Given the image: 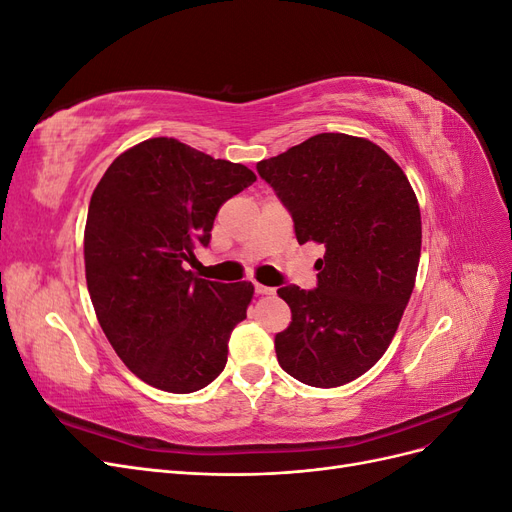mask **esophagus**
Here are the masks:
<instances>
[{
  "instance_id": "1",
  "label": "esophagus",
  "mask_w": 512,
  "mask_h": 512,
  "mask_svg": "<svg viewBox=\"0 0 512 512\" xmlns=\"http://www.w3.org/2000/svg\"><path fill=\"white\" fill-rule=\"evenodd\" d=\"M254 290H256V294H262V297H267V294H273V292H275L273 288H269V286H262V284H256V286H254Z\"/></svg>"
}]
</instances>
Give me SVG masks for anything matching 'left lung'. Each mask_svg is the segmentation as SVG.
<instances>
[{"label":"left lung","instance_id":"left-lung-1","mask_svg":"<svg viewBox=\"0 0 512 512\" xmlns=\"http://www.w3.org/2000/svg\"><path fill=\"white\" fill-rule=\"evenodd\" d=\"M303 245H324L318 288L284 286L292 312L275 335L282 369L318 389L374 367L393 342L416 282L421 209L399 164L361 136L324 132L256 164Z\"/></svg>","mask_w":512,"mask_h":512}]
</instances>
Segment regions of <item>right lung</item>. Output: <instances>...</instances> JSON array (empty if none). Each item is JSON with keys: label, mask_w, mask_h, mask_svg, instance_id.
I'll list each match as a JSON object with an SVG mask.
<instances>
[{"label": "right lung", "mask_w": 512, "mask_h": 512, "mask_svg": "<svg viewBox=\"0 0 512 512\" xmlns=\"http://www.w3.org/2000/svg\"><path fill=\"white\" fill-rule=\"evenodd\" d=\"M254 181L243 164L160 136L117 156L91 194V303L119 359L160 391L194 393L222 374L254 286L203 280L185 262L209 245L220 207Z\"/></svg>", "instance_id": "add662e5"}]
</instances>
